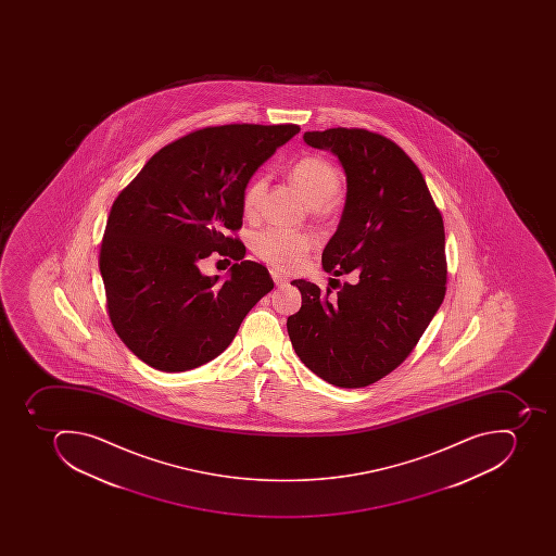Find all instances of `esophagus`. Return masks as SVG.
<instances>
[{"instance_id": "1", "label": "esophagus", "mask_w": 556, "mask_h": 556, "mask_svg": "<svg viewBox=\"0 0 556 556\" xmlns=\"http://www.w3.org/2000/svg\"><path fill=\"white\" fill-rule=\"evenodd\" d=\"M273 281H275L276 287H283L285 283H289V278L287 276L281 275L278 271H271Z\"/></svg>"}]
</instances>
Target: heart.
<instances>
[{
    "mask_svg": "<svg viewBox=\"0 0 556 556\" xmlns=\"http://www.w3.org/2000/svg\"><path fill=\"white\" fill-rule=\"evenodd\" d=\"M290 179L315 208L330 202L341 189L339 172L332 163L321 156H304L298 160L290 168ZM264 191H266V177L255 175L243 193V212L247 215L257 214ZM311 247H313V238L304 232L287 231V229H264L252 240V249L258 257L285 271L301 266L309 254Z\"/></svg>",
    "mask_w": 556,
    "mask_h": 556,
    "instance_id": "obj_1",
    "label": "heart"
}]
</instances>
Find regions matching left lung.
Here are the masks:
<instances>
[{"instance_id": "left-lung-1", "label": "left lung", "mask_w": 556, "mask_h": 556, "mask_svg": "<svg viewBox=\"0 0 556 556\" xmlns=\"http://www.w3.org/2000/svg\"><path fill=\"white\" fill-rule=\"evenodd\" d=\"M345 175V202L321 266L353 283L336 295L293 280L301 309L287 319L292 348L311 372L363 388L393 372L416 348L445 298V229L425 177L390 139L363 128L306 131Z\"/></svg>"}]
</instances>
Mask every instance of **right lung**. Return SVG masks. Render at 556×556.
Listing matches in <instances>:
<instances>
[{
	"mask_svg": "<svg viewBox=\"0 0 556 556\" xmlns=\"http://www.w3.org/2000/svg\"><path fill=\"white\" fill-rule=\"evenodd\" d=\"M298 125L203 128L154 154L111 206L101 247L111 324L137 358L186 372L219 356L273 278L243 261L228 278L205 276L212 252L245 257L229 231L241 228L243 193L258 166Z\"/></svg>",
	"mask_w": 556,
	"mask_h": 556,
	"instance_id": "1",
	"label": "right lung"
}]
</instances>
